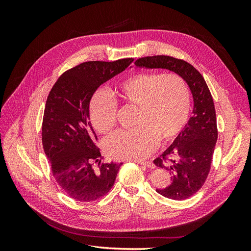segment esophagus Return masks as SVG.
Masks as SVG:
<instances>
[{"mask_svg":"<svg viewBox=\"0 0 251 251\" xmlns=\"http://www.w3.org/2000/svg\"><path fill=\"white\" fill-rule=\"evenodd\" d=\"M139 164L141 165H144L147 166V168H150V169H154L155 168V164L151 162V161H137Z\"/></svg>","mask_w":251,"mask_h":251,"instance_id":"esophagus-1","label":"esophagus"}]
</instances>
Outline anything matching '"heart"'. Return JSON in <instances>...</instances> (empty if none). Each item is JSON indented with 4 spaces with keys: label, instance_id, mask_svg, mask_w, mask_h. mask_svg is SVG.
<instances>
[{
    "label": "heart",
    "instance_id": "obj_1",
    "mask_svg": "<svg viewBox=\"0 0 251 251\" xmlns=\"http://www.w3.org/2000/svg\"><path fill=\"white\" fill-rule=\"evenodd\" d=\"M124 105L136 107L132 131L118 132L104 142L107 155L115 160H138L156 148L158 139L169 143L183 130L191 111V92L178 73L134 72L120 81L114 91ZM117 101L103 91H97L89 105L93 127L110 134L116 126Z\"/></svg>",
    "mask_w": 251,
    "mask_h": 251
}]
</instances>
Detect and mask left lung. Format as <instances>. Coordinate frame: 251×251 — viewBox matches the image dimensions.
<instances>
[{
    "mask_svg": "<svg viewBox=\"0 0 251 251\" xmlns=\"http://www.w3.org/2000/svg\"><path fill=\"white\" fill-rule=\"evenodd\" d=\"M134 65L151 69L162 68L178 73L192 91L193 116L172 146L154 160L155 165L168 170L172 175L169 186L157 188V193L172 200L187 199L198 192L206 181L218 139L216 110L211 93L201 73L183 59L154 55L138 58Z\"/></svg>",
    "mask_w": 251,
    "mask_h": 251,
    "instance_id": "1",
    "label": "left lung"
}]
</instances>
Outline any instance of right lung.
<instances>
[{
    "label": "right lung",
    "instance_id": "1",
    "mask_svg": "<svg viewBox=\"0 0 251 251\" xmlns=\"http://www.w3.org/2000/svg\"><path fill=\"white\" fill-rule=\"evenodd\" d=\"M133 58L85 62L64 72L44 111L42 141L53 177L70 198L93 202L107 195L123 163H104L90 123V100L97 88L123 72ZM98 163V169L93 163Z\"/></svg>",
    "mask_w": 251,
    "mask_h": 251
}]
</instances>
